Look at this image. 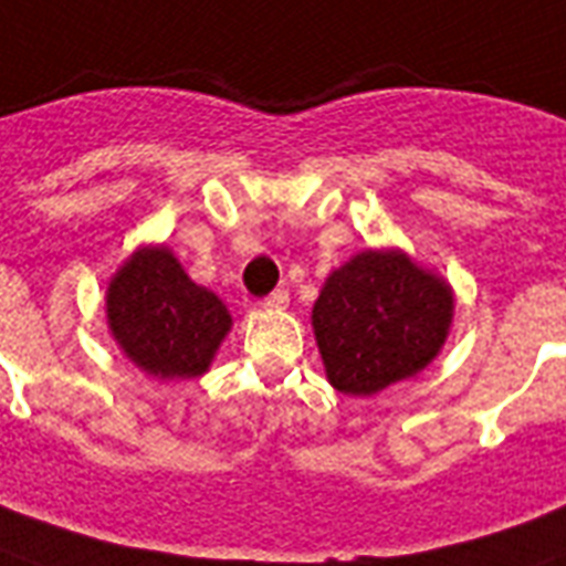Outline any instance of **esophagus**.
I'll list each match as a JSON object with an SVG mask.
<instances>
[{"instance_id":"obj_1","label":"esophagus","mask_w":566,"mask_h":566,"mask_svg":"<svg viewBox=\"0 0 566 566\" xmlns=\"http://www.w3.org/2000/svg\"><path fill=\"white\" fill-rule=\"evenodd\" d=\"M287 302H291V293L275 291V293H270V296H266L261 305H264V308H270V312H279V308H287Z\"/></svg>"}]
</instances>
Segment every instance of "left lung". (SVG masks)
I'll use <instances>...</instances> for the list:
<instances>
[{"mask_svg": "<svg viewBox=\"0 0 566 566\" xmlns=\"http://www.w3.org/2000/svg\"><path fill=\"white\" fill-rule=\"evenodd\" d=\"M454 291L403 249H365L332 270L312 329L332 388L370 398L416 377L446 347Z\"/></svg>", "mask_w": 566, "mask_h": 566, "instance_id": "1", "label": "left lung"}]
</instances>
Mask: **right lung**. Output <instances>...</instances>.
Returning a JSON list of instances; mask_svg holds the SVG:
<instances>
[{"mask_svg":"<svg viewBox=\"0 0 566 566\" xmlns=\"http://www.w3.org/2000/svg\"><path fill=\"white\" fill-rule=\"evenodd\" d=\"M106 323L139 370L157 379H196L210 370L234 321L226 302L189 279L166 243H150L109 279Z\"/></svg>","mask_w":566,"mask_h":566,"instance_id":"1","label":"right lung"}]
</instances>
